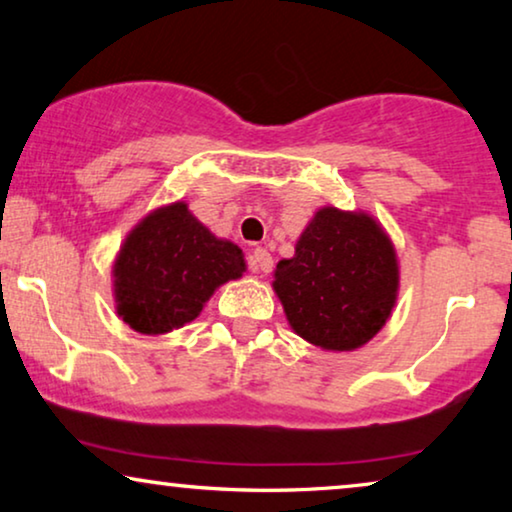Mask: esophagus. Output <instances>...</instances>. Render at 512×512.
Masks as SVG:
<instances>
[{
    "mask_svg": "<svg viewBox=\"0 0 512 512\" xmlns=\"http://www.w3.org/2000/svg\"><path fill=\"white\" fill-rule=\"evenodd\" d=\"M251 265H254V268L261 270V272H270L272 270L270 251L263 249V247H256L254 254H251Z\"/></svg>",
    "mask_w": 512,
    "mask_h": 512,
    "instance_id": "obj_1",
    "label": "esophagus"
}]
</instances>
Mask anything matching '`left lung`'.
Listing matches in <instances>:
<instances>
[{
  "label": "left lung",
  "mask_w": 512,
  "mask_h": 512,
  "mask_svg": "<svg viewBox=\"0 0 512 512\" xmlns=\"http://www.w3.org/2000/svg\"><path fill=\"white\" fill-rule=\"evenodd\" d=\"M272 286L300 338L349 352L387 324L398 291L396 251L368 214L324 207L300 235L296 256L277 263Z\"/></svg>",
  "instance_id": "obj_1"
}]
</instances>
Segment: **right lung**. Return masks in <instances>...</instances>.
I'll list each match as a JSON object with an SVG mask.
<instances>
[{
  "label": "right lung",
  "instance_id": "add662e5",
  "mask_svg": "<svg viewBox=\"0 0 512 512\" xmlns=\"http://www.w3.org/2000/svg\"><path fill=\"white\" fill-rule=\"evenodd\" d=\"M237 244L219 240L184 202L146 216L114 268L118 314L139 333H167L193 321L216 286L242 277Z\"/></svg>",
  "mask_w": 512,
  "mask_h": 512
}]
</instances>
